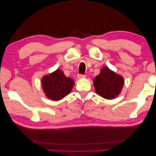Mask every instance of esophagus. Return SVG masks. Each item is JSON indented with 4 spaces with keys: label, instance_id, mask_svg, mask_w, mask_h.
<instances>
[{
    "label": "esophagus",
    "instance_id": "obj_1",
    "mask_svg": "<svg viewBox=\"0 0 156 156\" xmlns=\"http://www.w3.org/2000/svg\"><path fill=\"white\" fill-rule=\"evenodd\" d=\"M77 77L79 79H82V78H85L86 77V75L85 74H79L77 75Z\"/></svg>",
    "mask_w": 156,
    "mask_h": 156
}]
</instances>
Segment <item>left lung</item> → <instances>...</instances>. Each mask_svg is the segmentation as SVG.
Segmentation results:
<instances>
[{
    "label": "left lung",
    "mask_w": 156,
    "mask_h": 156,
    "mask_svg": "<svg viewBox=\"0 0 156 156\" xmlns=\"http://www.w3.org/2000/svg\"><path fill=\"white\" fill-rule=\"evenodd\" d=\"M123 77L107 67L102 68L94 80L96 92L107 99H112L120 94L123 86Z\"/></svg>",
    "instance_id": "left-lung-1"
}]
</instances>
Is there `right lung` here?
Listing matches in <instances>:
<instances>
[{
	"mask_svg": "<svg viewBox=\"0 0 156 156\" xmlns=\"http://www.w3.org/2000/svg\"><path fill=\"white\" fill-rule=\"evenodd\" d=\"M74 82L70 77H67L61 70L57 69L42 78V89L47 97L52 100H59L71 91Z\"/></svg>",
	"mask_w": 156,
	"mask_h": 156,
	"instance_id": "obj_1",
	"label": "right lung"
}]
</instances>
